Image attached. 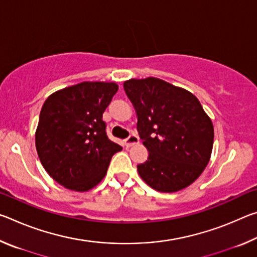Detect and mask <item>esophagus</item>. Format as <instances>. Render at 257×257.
Listing matches in <instances>:
<instances>
[{"mask_svg":"<svg viewBox=\"0 0 257 257\" xmlns=\"http://www.w3.org/2000/svg\"><path fill=\"white\" fill-rule=\"evenodd\" d=\"M138 143H139V138L136 136V135H130V136L124 141V144L127 147H130L135 144H138Z\"/></svg>","mask_w":257,"mask_h":257,"instance_id":"1","label":"esophagus"}]
</instances>
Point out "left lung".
<instances>
[{
  "label": "left lung",
  "mask_w": 257,
  "mask_h": 257,
  "mask_svg": "<svg viewBox=\"0 0 257 257\" xmlns=\"http://www.w3.org/2000/svg\"><path fill=\"white\" fill-rule=\"evenodd\" d=\"M124 92L137 114L149 158L137 165L152 188L175 193L202 175L211 158L214 128L197 97L154 77L129 79Z\"/></svg>",
  "instance_id": "left-lung-1"
}]
</instances>
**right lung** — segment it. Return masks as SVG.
Instances as JSON below:
<instances>
[{"mask_svg":"<svg viewBox=\"0 0 257 257\" xmlns=\"http://www.w3.org/2000/svg\"><path fill=\"white\" fill-rule=\"evenodd\" d=\"M115 82L84 81L51 94L35 134L46 172L66 188L87 191L106 175L122 147L108 139L102 116L118 92Z\"/></svg>","mask_w":257,"mask_h":257,"instance_id":"add662e5","label":"right lung"}]
</instances>
